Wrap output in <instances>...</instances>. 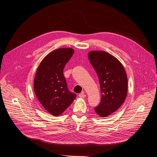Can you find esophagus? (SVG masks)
Masks as SVG:
<instances>
[{
	"label": "esophagus",
	"instance_id": "1",
	"mask_svg": "<svg viewBox=\"0 0 157 157\" xmlns=\"http://www.w3.org/2000/svg\"><path fill=\"white\" fill-rule=\"evenodd\" d=\"M79 97H81V98H84L86 97V95L84 94V92H82V93H80L79 94Z\"/></svg>",
	"mask_w": 157,
	"mask_h": 157
}]
</instances>
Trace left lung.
Here are the masks:
<instances>
[{
    "mask_svg": "<svg viewBox=\"0 0 157 157\" xmlns=\"http://www.w3.org/2000/svg\"><path fill=\"white\" fill-rule=\"evenodd\" d=\"M88 59L98 76L101 94L94 110L100 117H106L116 112L126 97V73L119 60L106 52L91 51Z\"/></svg>",
    "mask_w": 157,
    "mask_h": 157,
    "instance_id": "1",
    "label": "left lung"
}]
</instances>
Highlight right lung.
I'll list each match as a JSON object with an SVG mask.
<instances>
[{"instance_id":"add662e5","label":"right lung","mask_w":157,"mask_h":157,"mask_svg":"<svg viewBox=\"0 0 157 157\" xmlns=\"http://www.w3.org/2000/svg\"><path fill=\"white\" fill-rule=\"evenodd\" d=\"M74 53L71 48L50 52L41 62L36 74L34 89L43 107L54 116L61 115L76 98L63 76V69Z\"/></svg>"}]
</instances>
